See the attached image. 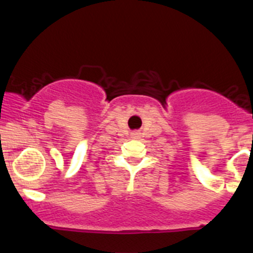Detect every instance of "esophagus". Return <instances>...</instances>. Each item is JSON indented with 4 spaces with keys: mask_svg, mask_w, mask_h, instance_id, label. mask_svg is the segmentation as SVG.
<instances>
[{
    "mask_svg": "<svg viewBox=\"0 0 253 253\" xmlns=\"http://www.w3.org/2000/svg\"><path fill=\"white\" fill-rule=\"evenodd\" d=\"M134 136H138V133H134Z\"/></svg>",
    "mask_w": 253,
    "mask_h": 253,
    "instance_id": "obj_1",
    "label": "esophagus"
}]
</instances>
